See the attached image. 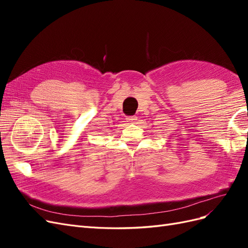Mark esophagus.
<instances>
[{
	"label": "esophagus",
	"mask_w": 248,
	"mask_h": 248,
	"mask_svg": "<svg viewBox=\"0 0 248 248\" xmlns=\"http://www.w3.org/2000/svg\"><path fill=\"white\" fill-rule=\"evenodd\" d=\"M138 120V117L137 116H131V117H127V121L128 122H131V123H134Z\"/></svg>",
	"instance_id": "34e87169"
}]
</instances>
